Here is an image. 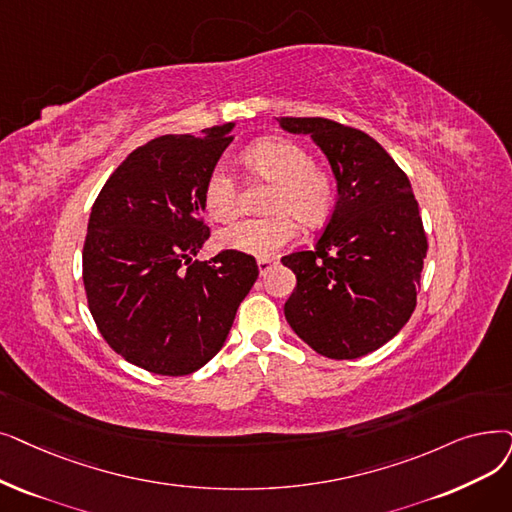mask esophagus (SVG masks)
<instances>
[{
	"instance_id": "34e87169",
	"label": "esophagus",
	"mask_w": 512,
	"mask_h": 512,
	"mask_svg": "<svg viewBox=\"0 0 512 512\" xmlns=\"http://www.w3.org/2000/svg\"><path fill=\"white\" fill-rule=\"evenodd\" d=\"M274 265H276L274 259H259V261H257V270H259L261 276H265V274H268V272L274 268Z\"/></svg>"
}]
</instances>
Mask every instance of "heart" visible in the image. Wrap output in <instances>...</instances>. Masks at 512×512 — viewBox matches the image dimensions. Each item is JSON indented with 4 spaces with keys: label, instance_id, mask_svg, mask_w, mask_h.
Listing matches in <instances>:
<instances>
[{
    "label": "heart",
    "instance_id": "heart-1",
    "mask_svg": "<svg viewBox=\"0 0 512 512\" xmlns=\"http://www.w3.org/2000/svg\"><path fill=\"white\" fill-rule=\"evenodd\" d=\"M242 165L257 180L272 184L261 219H242L221 230V249L268 259L286 247L297 234L293 214L303 226H322L335 209V182L320 167L311 165L309 152L284 138H263L251 144L240 157ZM203 205L209 217L232 221L238 215V188L224 167H215L203 188Z\"/></svg>",
    "mask_w": 512,
    "mask_h": 512
}]
</instances>
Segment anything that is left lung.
Returning a JSON list of instances; mask_svg holds the SVG:
<instances>
[{"instance_id":"1","label":"left lung","mask_w":512,"mask_h":512,"mask_svg":"<svg viewBox=\"0 0 512 512\" xmlns=\"http://www.w3.org/2000/svg\"><path fill=\"white\" fill-rule=\"evenodd\" d=\"M280 127L320 146L337 205L314 251L282 257L297 276L286 322L330 360H355L391 341L416 307L427 234L408 175L368 133L320 117Z\"/></svg>"}]
</instances>
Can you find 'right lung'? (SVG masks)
Segmentation results:
<instances>
[{
    "label": "right lung",
    "mask_w": 512,
    "mask_h": 512,
    "mask_svg": "<svg viewBox=\"0 0 512 512\" xmlns=\"http://www.w3.org/2000/svg\"><path fill=\"white\" fill-rule=\"evenodd\" d=\"M234 123L203 136H161L108 177L87 224L83 284L106 343L148 372L184 376L224 347L259 270L221 251L196 261L209 238L203 188L234 140Z\"/></svg>",
    "instance_id": "1"
}]
</instances>
